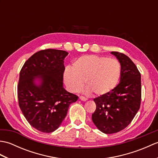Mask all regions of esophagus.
I'll return each instance as SVG.
<instances>
[{"label":"esophagus","instance_id":"obj_1","mask_svg":"<svg viewBox=\"0 0 158 158\" xmlns=\"http://www.w3.org/2000/svg\"><path fill=\"white\" fill-rule=\"evenodd\" d=\"M79 99L81 100H82V101H86L87 100V98H85V97H84V96H79Z\"/></svg>","mask_w":158,"mask_h":158}]
</instances>
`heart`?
I'll use <instances>...</instances> for the list:
<instances>
[{"instance_id":"b5f03b06","label":"heart","mask_w":158,"mask_h":158,"mask_svg":"<svg viewBox=\"0 0 158 158\" xmlns=\"http://www.w3.org/2000/svg\"><path fill=\"white\" fill-rule=\"evenodd\" d=\"M64 81L69 91H79L83 82L86 92L96 96L107 94L115 88L121 77L118 60L96 55L83 56L73 62L71 69L66 68Z\"/></svg>"}]
</instances>
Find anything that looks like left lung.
<instances>
[{
	"label": "left lung",
	"mask_w": 158,
	"mask_h": 158,
	"mask_svg": "<svg viewBox=\"0 0 158 158\" xmlns=\"http://www.w3.org/2000/svg\"><path fill=\"white\" fill-rule=\"evenodd\" d=\"M121 65L120 81L111 92L94 99L96 109L92 119L99 130L113 134L129 125L139 110L141 100L140 73L131 59L112 52Z\"/></svg>",
	"instance_id": "1"
}]
</instances>
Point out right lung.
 Here are the masks:
<instances>
[{
	"label": "right lung",
	"mask_w": 158,
	"mask_h": 158,
	"mask_svg": "<svg viewBox=\"0 0 158 158\" xmlns=\"http://www.w3.org/2000/svg\"><path fill=\"white\" fill-rule=\"evenodd\" d=\"M68 54L63 50H41L33 54L20 70L19 108L28 122L40 132L49 133L58 129L70 104L78 99L63 87L64 60Z\"/></svg>",
	"instance_id": "add662e5"
}]
</instances>
